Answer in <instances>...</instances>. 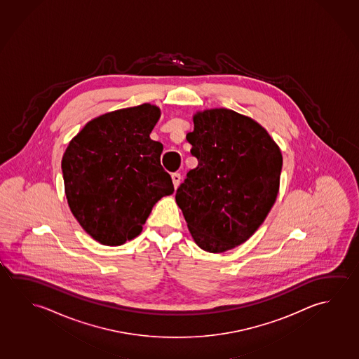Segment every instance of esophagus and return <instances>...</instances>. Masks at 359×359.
I'll return each mask as SVG.
<instances>
[{
  "mask_svg": "<svg viewBox=\"0 0 359 359\" xmlns=\"http://www.w3.org/2000/svg\"><path fill=\"white\" fill-rule=\"evenodd\" d=\"M171 177L173 186H175V188L178 187V186H180V182H181V175H180V173H172Z\"/></svg>",
  "mask_w": 359,
  "mask_h": 359,
  "instance_id": "esophagus-1",
  "label": "esophagus"
}]
</instances>
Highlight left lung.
<instances>
[{"label": "left lung", "mask_w": 359, "mask_h": 359, "mask_svg": "<svg viewBox=\"0 0 359 359\" xmlns=\"http://www.w3.org/2000/svg\"><path fill=\"white\" fill-rule=\"evenodd\" d=\"M187 133L198 165L176 192L189 233L210 253L245 243L279 191L282 154L266 128L232 109L198 111Z\"/></svg>", "instance_id": "8db88e82"}]
</instances>
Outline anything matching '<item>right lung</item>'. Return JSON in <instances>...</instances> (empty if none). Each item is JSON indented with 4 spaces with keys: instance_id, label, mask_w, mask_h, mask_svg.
Segmentation results:
<instances>
[{
    "instance_id": "right-lung-1",
    "label": "right lung",
    "mask_w": 359,
    "mask_h": 359,
    "mask_svg": "<svg viewBox=\"0 0 359 359\" xmlns=\"http://www.w3.org/2000/svg\"><path fill=\"white\" fill-rule=\"evenodd\" d=\"M160 117L151 103L101 114L63 154L69 210L101 245H121L137 237L154 205L175 191L161 165L163 146L149 138Z\"/></svg>"
}]
</instances>
